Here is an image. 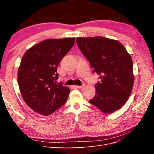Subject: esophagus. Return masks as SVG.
Masks as SVG:
<instances>
[{
  "label": "esophagus",
  "mask_w": 154,
  "mask_h": 154,
  "mask_svg": "<svg viewBox=\"0 0 154 154\" xmlns=\"http://www.w3.org/2000/svg\"><path fill=\"white\" fill-rule=\"evenodd\" d=\"M84 87H85V85H77V86H75V87L78 88V89H82V88H83Z\"/></svg>",
  "instance_id": "34e87169"
}]
</instances>
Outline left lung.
<instances>
[{
  "mask_svg": "<svg viewBox=\"0 0 154 154\" xmlns=\"http://www.w3.org/2000/svg\"><path fill=\"white\" fill-rule=\"evenodd\" d=\"M77 44L93 73L100 76L96 94L89 102L110 114L124 105L132 92L134 76L131 56L116 40L100 36L77 38Z\"/></svg>",
  "mask_w": 154,
  "mask_h": 154,
  "instance_id": "1",
  "label": "left lung"
}]
</instances>
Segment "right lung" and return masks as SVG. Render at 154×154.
Returning a JSON list of instances; mask_svg holds the SVG:
<instances>
[{
	"instance_id": "obj_1",
	"label": "right lung",
	"mask_w": 154,
	"mask_h": 154,
	"mask_svg": "<svg viewBox=\"0 0 154 154\" xmlns=\"http://www.w3.org/2000/svg\"><path fill=\"white\" fill-rule=\"evenodd\" d=\"M75 40L48 39L34 45L23 55L18 83L23 99L35 112L50 115L66 103L70 89L57 84V68Z\"/></svg>"
}]
</instances>
